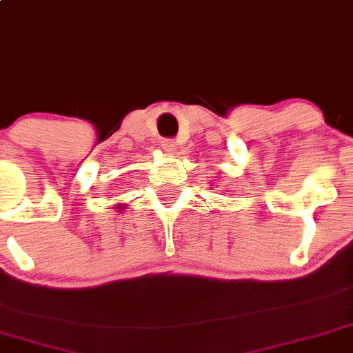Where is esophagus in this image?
<instances>
[{
    "instance_id": "obj_1",
    "label": "esophagus",
    "mask_w": 353,
    "mask_h": 353,
    "mask_svg": "<svg viewBox=\"0 0 353 353\" xmlns=\"http://www.w3.org/2000/svg\"><path fill=\"white\" fill-rule=\"evenodd\" d=\"M162 148H163V152L174 153L176 152V141H172V139H163Z\"/></svg>"
}]
</instances>
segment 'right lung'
<instances>
[{"instance_id":"obj_1","label":"right lung","mask_w":353,"mask_h":353,"mask_svg":"<svg viewBox=\"0 0 353 353\" xmlns=\"http://www.w3.org/2000/svg\"><path fill=\"white\" fill-rule=\"evenodd\" d=\"M124 207H125V205H124V203H119V205H117V207H115V208H117V210H119V212H121V210H122V208H124Z\"/></svg>"}]
</instances>
